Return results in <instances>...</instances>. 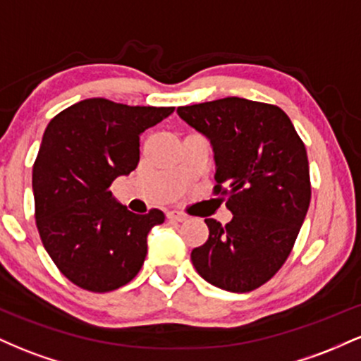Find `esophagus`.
Returning a JSON list of instances; mask_svg holds the SVG:
<instances>
[{"instance_id":"1","label":"esophagus","mask_w":361,"mask_h":361,"mask_svg":"<svg viewBox=\"0 0 361 361\" xmlns=\"http://www.w3.org/2000/svg\"><path fill=\"white\" fill-rule=\"evenodd\" d=\"M168 219L175 222H183L186 221V215L183 212H178V210H171V212H168Z\"/></svg>"}]
</instances>
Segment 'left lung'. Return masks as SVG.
Instances as JSON below:
<instances>
[{
	"instance_id": "obj_1",
	"label": "left lung",
	"mask_w": 361,
	"mask_h": 361,
	"mask_svg": "<svg viewBox=\"0 0 361 361\" xmlns=\"http://www.w3.org/2000/svg\"><path fill=\"white\" fill-rule=\"evenodd\" d=\"M176 111L212 144L214 193L233 212L226 226L205 219L209 239L192 251L195 270L214 287L251 292L280 270L304 224L307 151L275 105L229 97Z\"/></svg>"
}]
</instances>
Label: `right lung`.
I'll list each match as a JSON object with an SVG mask.
<instances>
[{"label":"right lung","mask_w":361,"mask_h":361,"mask_svg":"<svg viewBox=\"0 0 361 361\" xmlns=\"http://www.w3.org/2000/svg\"><path fill=\"white\" fill-rule=\"evenodd\" d=\"M173 110L88 98L45 128L32 175L37 229L56 267L78 287L110 292L142 267L149 231L164 214H132L110 185L137 168L140 134Z\"/></svg>","instance_id":"obj_1"}]
</instances>
